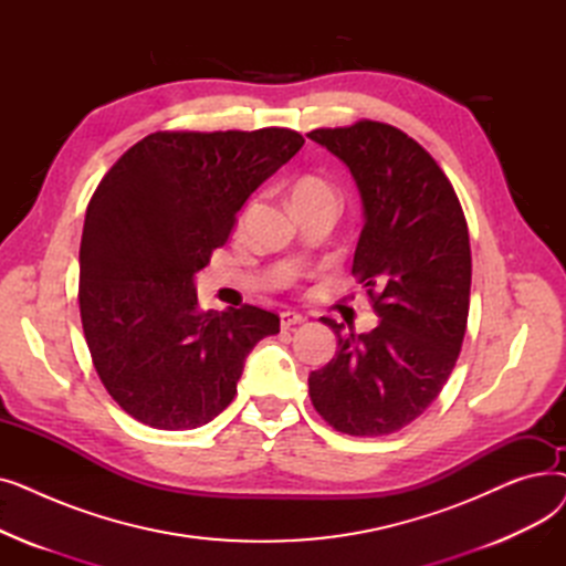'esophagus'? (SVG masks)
Instances as JSON below:
<instances>
[{
	"label": "esophagus",
	"mask_w": 566,
	"mask_h": 566,
	"mask_svg": "<svg viewBox=\"0 0 566 566\" xmlns=\"http://www.w3.org/2000/svg\"><path fill=\"white\" fill-rule=\"evenodd\" d=\"M303 321H305V316L298 314V312H282V314H280V325H282L284 331L291 328V325H301Z\"/></svg>",
	"instance_id": "1"
}]
</instances>
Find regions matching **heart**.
<instances>
[{
  "instance_id": "obj_1",
  "label": "heart",
  "mask_w": 566,
  "mask_h": 566,
  "mask_svg": "<svg viewBox=\"0 0 566 566\" xmlns=\"http://www.w3.org/2000/svg\"><path fill=\"white\" fill-rule=\"evenodd\" d=\"M316 195H333L331 186L321 181V178H316V176L298 178L291 190V199H305V197H316Z\"/></svg>"
}]
</instances>
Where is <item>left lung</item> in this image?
Here are the masks:
<instances>
[{
  "label": "left lung",
  "mask_w": 566,
  "mask_h": 566,
  "mask_svg": "<svg viewBox=\"0 0 566 566\" xmlns=\"http://www.w3.org/2000/svg\"><path fill=\"white\" fill-rule=\"evenodd\" d=\"M358 184L365 227L353 275L380 323L355 335L321 318L339 350L310 376L321 418L348 436H388L436 401L461 353L470 310V238L461 201L429 151L403 130L360 118L316 128Z\"/></svg>",
  "instance_id": "left-lung-1"
}]
</instances>
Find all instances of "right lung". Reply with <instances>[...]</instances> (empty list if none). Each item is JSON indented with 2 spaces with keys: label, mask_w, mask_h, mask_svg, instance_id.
Returning <instances> with one entry per match:
<instances>
[{
  "label": "right lung",
  "mask_w": 566,
  "mask_h": 566,
  "mask_svg": "<svg viewBox=\"0 0 566 566\" xmlns=\"http://www.w3.org/2000/svg\"><path fill=\"white\" fill-rule=\"evenodd\" d=\"M305 144L289 128L158 130L88 199L80 316L92 363L130 418L163 431L208 424L233 401L248 353L280 333L254 305L203 312L195 273L248 197Z\"/></svg>",
  "instance_id": "right-lung-1"
}]
</instances>
